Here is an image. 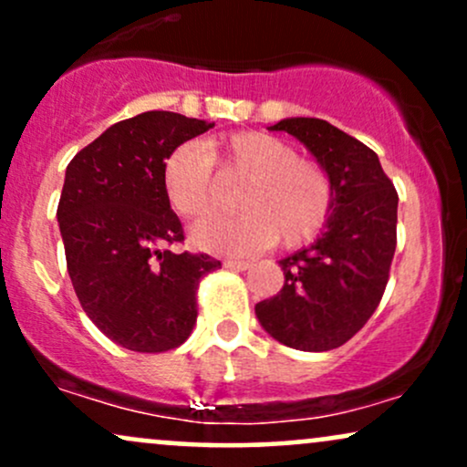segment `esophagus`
Wrapping results in <instances>:
<instances>
[{"label":"esophagus","instance_id":"34e87169","mask_svg":"<svg viewBox=\"0 0 467 467\" xmlns=\"http://www.w3.org/2000/svg\"><path fill=\"white\" fill-rule=\"evenodd\" d=\"M223 265H226L228 270L244 272V270H248L252 264H250V261H244V259H226V261H223Z\"/></svg>","mask_w":467,"mask_h":467}]
</instances>
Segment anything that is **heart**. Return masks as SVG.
<instances>
[{"label":"heart","instance_id":"1","mask_svg":"<svg viewBox=\"0 0 467 467\" xmlns=\"http://www.w3.org/2000/svg\"><path fill=\"white\" fill-rule=\"evenodd\" d=\"M245 178L239 192L241 215L206 217L192 223L191 244L213 254H254L278 239L294 248L325 226L331 184L318 164L298 160L287 142L270 133L244 131L180 144L162 162V189L180 217H200L215 202V169Z\"/></svg>","mask_w":467,"mask_h":467}]
</instances>
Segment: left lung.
<instances>
[{"mask_svg":"<svg viewBox=\"0 0 467 467\" xmlns=\"http://www.w3.org/2000/svg\"><path fill=\"white\" fill-rule=\"evenodd\" d=\"M270 131L305 144L331 184V211L318 239L278 261L285 283L254 305L281 345L329 351L371 318L389 281L398 230V192L375 151L320 118H283Z\"/></svg>","mask_w":467,"mask_h":467,"instance_id":"1","label":"left lung"}]
</instances>
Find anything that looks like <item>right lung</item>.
Here are the masks:
<instances>
[{
	"instance_id": "right-lung-1",
	"label": "right lung",
	"mask_w": 467,
	"mask_h": 467,
	"mask_svg": "<svg viewBox=\"0 0 467 467\" xmlns=\"http://www.w3.org/2000/svg\"><path fill=\"white\" fill-rule=\"evenodd\" d=\"M211 127L144 111L111 125L66 169L57 219L74 292L89 320L130 351L180 347L197 320V285L222 267L208 254L164 248L184 233L166 202L162 162Z\"/></svg>"
}]
</instances>
